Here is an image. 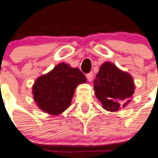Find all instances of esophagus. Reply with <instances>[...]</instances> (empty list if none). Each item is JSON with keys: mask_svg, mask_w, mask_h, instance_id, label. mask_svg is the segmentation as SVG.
Returning <instances> with one entry per match:
<instances>
[{"mask_svg": "<svg viewBox=\"0 0 158 158\" xmlns=\"http://www.w3.org/2000/svg\"><path fill=\"white\" fill-rule=\"evenodd\" d=\"M86 77H87V79H88V81H89V82L92 81V79H93V73H92V72L88 73V74H87Z\"/></svg>", "mask_w": 158, "mask_h": 158, "instance_id": "1", "label": "esophagus"}]
</instances>
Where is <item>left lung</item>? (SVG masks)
Wrapping results in <instances>:
<instances>
[{
	"label": "left lung",
	"mask_w": 158,
	"mask_h": 158,
	"mask_svg": "<svg viewBox=\"0 0 158 158\" xmlns=\"http://www.w3.org/2000/svg\"><path fill=\"white\" fill-rule=\"evenodd\" d=\"M93 87L102 108L110 112L118 111L127 106L135 89L132 76L110 61L101 66Z\"/></svg>",
	"instance_id": "1"
}]
</instances>
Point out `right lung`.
Instances as JSON below:
<instances>
[{
	"instance_id": "right-lung-1",
	"label": "right lung",
	"mask_w": 158,
	"mask_h": 158,
	"mask_svg": "<svg viewBox=\"0 0 158 158\" xmlns=\"http://www.w3.org/2000/svg\"><path fill=\"white\" fill-rule=\"evenodd\" d=\"M86 82L79 68L61 62L37 78L32 86L33 99L43 112L57 116L70 107L77 86Z\"/></svg>"
}]
</instances>
